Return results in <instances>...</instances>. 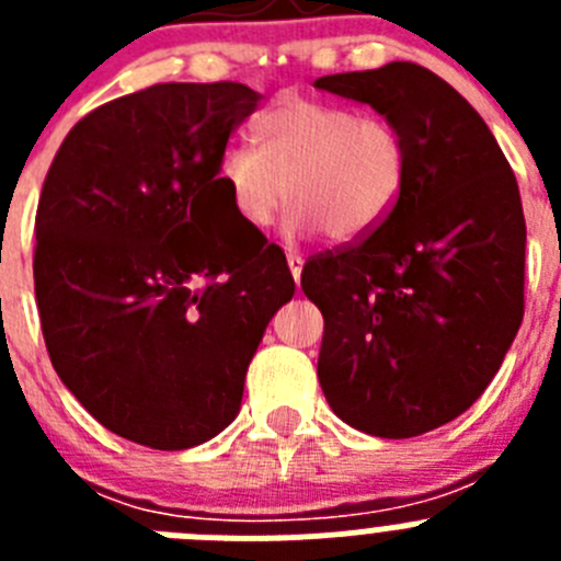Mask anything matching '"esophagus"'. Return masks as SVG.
<instances>
[{"label": "esophagus", "mask_w": 561, "mask_h": 561, "mask_svg": "<svg viewBox=\"0 0 561 561\" xmlns=\"http://www.w3.org/2000/svg\"><path fill=\"white\" fill-rule=\"evenodd\" d=\"M286 264H289V272L295 275V280H300V272H304V257L297 255V252H289V255H286Z\"/></svg>", "instance_id": "34e87169"}]
</instances>
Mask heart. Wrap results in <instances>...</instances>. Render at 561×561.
Wrapping results in <instances>:
<instances>
[{
	"label": "heart",
	"mask_w": 561,
	"mask_h": 561,
	"mask_svg": "<svg viewBox=\"0 0 561 561\" xmlns=\"http://www.w3.org/2000/svg\"><path fill=\"white\" fill-rule=\"evenodd\" d=\"M255 148L230 146L216 185L241 225L264 230L291 205L286 236L317 227L356 244L388 221L410 176V148L396 123L336 103L286 95L252 123Z\"/></svg>",
	"instance_id": "heart-1"
}]
</instances>
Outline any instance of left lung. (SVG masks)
<instances>
[{
  "label": "left lung",
  "instance_id": "left-lung-1",
  "mask_svg": "<svg viewBox=\"0 0 561 561\" xmlns=\"http://www.w3.org/2000/svg\"><path fill=\"white\" fill-rule=\"evenodd\" d=\"M396 123L410 176L368 238L309 257L323 311L317 379L345 424L413 438L480 399L523 323L525 219L494 134L444 78L410 61L314 81Z\"/></svg>",
  "mask_w": 561,
  "mask_h": 561
}]
</instances>
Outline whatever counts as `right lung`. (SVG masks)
I'll return each instance as SVG.
<instances>
[{
    "instance_id": "add662e5",
    "label": "right lung",
    "mask_w": 561,
    "mask_h": 561,
    "mask_svg": "<svg viewBox=\"0 0 561 561\" xmlns=\"http://www.w3.org/2000/svg\"><path fill=\"white\" fill-rule=\"evenodd\" d=\"M244 83H157L89 112L36 213V304L67 390L121 438L191 449L241 410L244 376L295 295L280 247L216 185ZM233 227L216 233L218 213Z\"/></svg>"
}]
</instances>
